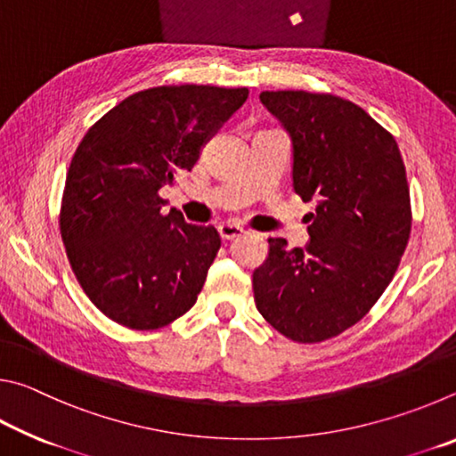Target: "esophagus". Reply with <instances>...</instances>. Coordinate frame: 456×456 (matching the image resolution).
<instances>
[{
  "label": "esophagus",
  "instance_id": "1",
  "mask_svg": "<svg viewBox=\"0 0 456 456\" xmlns=\"http://www.w3.org/2000/svg\"><path fill=\"white\" fill-rule=\"evenodd\" d=\"M245 233V229L243 227H239L237 223H221L219 225V235L223 237V239H235V237H241Z\"/></svg>",
  "mask_w": 456,
  "mask_h": 456
}]
</instances>
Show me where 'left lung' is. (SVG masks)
Segmentation results:
<instances>
[{"label": "left lung", "instance_id": "left-lung-1", "mask_svg": "<svg viewBox=\"0 0 456 456\" xmlns=\"http://www.w3.org/2000/svg\"><path fill=\"white\" fill-rule=\"evenodd\" d=\"M259 100L291 136L293 191L315 213L304 249L267 239L253 297L285 338L323 342L364 318L396 273L412 225L406 168L395 136L350 100L304 90Z\"/></svg>", "mask_w": 456, "mask_h": 456}]
</instances>
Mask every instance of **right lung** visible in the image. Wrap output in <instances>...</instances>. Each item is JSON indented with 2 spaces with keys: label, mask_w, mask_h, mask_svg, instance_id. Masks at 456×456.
<instances>
[{
  "label": "right lung",
  "mask_w": 456,
  "mask_h": 456,
  "mask_svg": "<svg viewBox=\"0 0 456 456\" xmlns=\"http://www.w3.org/2000/svg\"><path fill=\"white\" fill-rule=\"evenodd\" d=\"M247 96L197 84L149 88L84 134L66 175L60 233L76 280L106 318L157 330L195 305L221 237L181 211L163 213L159 191L195 167Z\"/></svg>",
  "instance_id": "obj_1"
}]
</instances>
